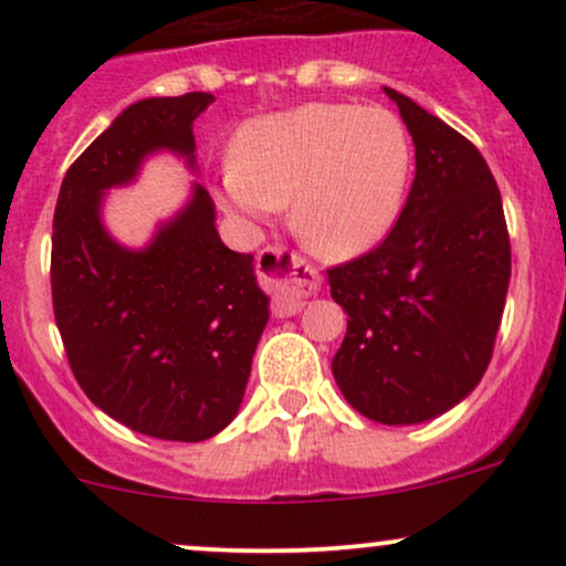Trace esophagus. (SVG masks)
I'll list each match as a JSON object with an SVG mask.
<instances>
[{
    "label": "esophagus",
    "instance_id": "1",
    "mask_svg": "<svg viewBox=\"0 0 566 566\" xmlns=\"http://www.w3.org/2000/svg\"><path fill=\"white\" fill-rule=\"evenodd\" d=\"M258 274L271 290V311L276 316H292L303 308L305 301L319 290V274L303 263L297 252L282 247H269L258 258Z\"/></svg>",
    "mask_w": 566,
    "mask_h": 566
}]
</instances>
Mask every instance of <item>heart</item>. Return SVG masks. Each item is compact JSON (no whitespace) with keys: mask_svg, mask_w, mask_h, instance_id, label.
I'll return each instance as SVG.
<instances>
[{"mask_svg":"<svg viewBox=\"0 0 566 566\" xmlns=\"http://www.w3.org/2000/svg\"><path fill=\"white\" fill-rule=\"evenodd\" d=\"M412 170L407 129L388 108L305 103L247 122L220 199L244 220L292 201V229L314 252L346 261L391 231Z\"/></svg>","mask_w":566,"mask_h":566,"instance_id":"heart-1","label":"heart"}]
</instances>
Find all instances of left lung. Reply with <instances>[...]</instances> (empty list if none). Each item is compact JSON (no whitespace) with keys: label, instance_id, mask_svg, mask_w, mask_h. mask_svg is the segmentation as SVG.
I'll return each instance as SVG.
<instances>
[{"label":"left lung","instance_id":"8db88e82","mask_svg":"<svg viewBox=\"0 0 566 566\" xmlns=\"http://www.w3.org/2000/svg\"><path fill=\"white\" fill-rule=\"evenodd\" d=\"M386 95L415 140V180L388 237L327 271L348 314L333 375L356 412L409 426L452 409L486 373L511 239L479 148L407 95Z\"/></svg>","mask_w":566,"mask_h":566}]
</instances>
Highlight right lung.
<instances>
[{
	"instance_id": "right-lung-1",
	"label": "right lung",
	"mask_w": 566,
	"mask_h": 566,
	"mask_svg": "<svg viewBox=\"0 0 566 566\" xmlns=\"http://www.w3.org/2000/svg\"><path fill=\"white\" fill-rule=\"evenodd\" d=\"M210 93L146 97L69 167L53 218V311L71 373L95 407L165 441H205L239 412L269 322L252 255L220 242L205 188L146 250L101 223L103 191L170 148L193 165V119Z\"/></svg>"
}]
</instances>
